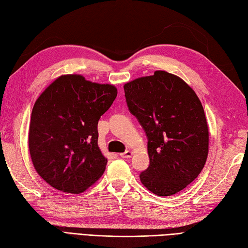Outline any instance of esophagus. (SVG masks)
<instances>
[{"label": "esophagus", "mask_w": 248, "mask_h": 248, "mask_svg": "<svg viewBox=\"0 0 248 248\" xmlns=\"http://www.w3.org/2000/svg\"><path fill=\"white\" fill-rule=\"evenodd\" d=\"M120 155H121V157H123V158H130L131 155H133V152H131V151H126V152L121 153Z\"/></svg>", "instance_id": "34e87169"}]
</instances>
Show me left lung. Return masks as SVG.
Instances as JSON below:
<instances>
[{"label": "left lung", "instance_id": "1", "mask_svg": "<svg viewBox=\"0 0 248 248\" xmlns=\"http://www.w3.org/2000/svg\"><path fill=\"white\" fill-rule=\"evenodd\" d=\"M128 109L148 137L150 166L140 181L157 196L183 190L209 154V127L195 91L183 79L156 70L124 84Z\"/></svg>", "mask_w": 248, "mask_h": 248}]
</instances>
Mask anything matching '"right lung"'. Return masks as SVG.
Segmentation results:
<instances>
[{
    "mask_svg": "<svg viewBox=\"0 0 248 248\" xmlns=\"http://www.w3.org/2000/svg\"><path fill=\"white\" fill-rule=\"evenodd\" d=\"M118 95L112 84L62 75L34 104L29 150L35 170L53 188L81 194L103 175L97 124Z\"/></svg>",
    "mask_w": 248,
    "mask_h": 248,
    "instance_id": "1",
    "label": "right lung"
}]
</instances>
